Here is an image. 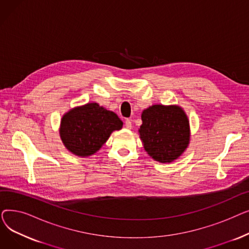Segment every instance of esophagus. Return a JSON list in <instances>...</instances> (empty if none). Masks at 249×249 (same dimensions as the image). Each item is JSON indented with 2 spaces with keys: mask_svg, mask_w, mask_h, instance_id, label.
I'll list each match as a JSON object with an SVG mask.
<instances>
[{
  "mask_svg": "<svg viewBox=\"0 0 249 249\" xmlns=\"http://www.w3.org/2000/svg\"><path fill=\"white\" fill-rule=\"evenodd\" d=\"M125 127H126L127 129H131V128H132L131 120H130V119H126V120H125Z\"/></svg>",
  "mask_w": 249,
  "mask_h": 249,
  "instance_id": "obj_1",
  "label": "esophagus"
}]
</instances>
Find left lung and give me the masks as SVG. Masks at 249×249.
<instances>
[{"label": "left lung", "mask_w": 249, "mask_h": 249, "mask_svg": "<svg viewBox=\"0 0 249 249\" xmlns=\"http://www.w3.org/2000/svg\"><path fill=\"white\" fill-rule=\"evenodd\" d=\"M141 119L140 138L156 161L171 162L188 147L189 120L181 108L153 105L142 112Z\"/></svg>", "instance_id": "left-lung-1"}]
</instances>
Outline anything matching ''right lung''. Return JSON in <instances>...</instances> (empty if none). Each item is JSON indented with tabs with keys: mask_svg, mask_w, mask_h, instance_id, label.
<instances>
[{
	"mask_svg": "<svg viewBox=\"0 0 249 249\" xmlns=\"http://www.w3.org/2000/svg\"><path fill=\"white\" fill-rule=\"evenodd\" d=\"M123 122L114 112L89 103L65 114L61 119L60 137L71 152L89 156L96 153L114 130H120Z\"/></svg>",
	"mask_w": 249,
	"mask_h": 249,
	"instance_id": "add662e5",
	"label": "right lung"
}]
</instances>
